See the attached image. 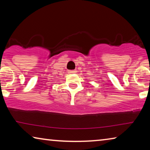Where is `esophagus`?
Wrapping results in <instances>:
<instances>
[{
    "mask_svg": "<svg viewBox=\"0 0 150 150\" xmlns=\"http://www.w3.org/2000/svg\"><path fill=\"white\" fill-rule=\"evenodd\" d=\"M68 73H76V71L75 70H69V71Z\"/></svg>",
    "mask_w": 150,
    "mask_h": 150,
    "instance_id": "34e87169",
    "label": "esophagus"
}]
</instances>
